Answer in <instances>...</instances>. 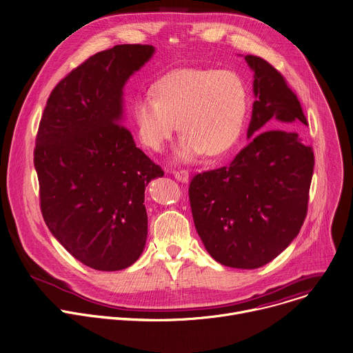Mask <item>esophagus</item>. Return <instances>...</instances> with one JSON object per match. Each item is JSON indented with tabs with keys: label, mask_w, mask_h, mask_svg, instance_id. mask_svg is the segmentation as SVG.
Returning <instances> with one entry per match:
<instances>
[{
	"label": "esophagus",
	"mask_w": 353,
	"mask_h": 353,
	"mask_svg": "<svg viewBox=\"0 0 353 353\" xmlns=\"http://www.w3.org/2000/svg\"><path fill=\"white\" fill-rule=\"evenodd\" d=\"M173 174H174V177H176L179 181H181V183H187L188 179H190L188 170H185V169H174V170H173Z\"/></svg>",
	"instance_id": "34e87169"
}]
</instances>
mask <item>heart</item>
I'll return each mask as SVG.
<instances>
[{
	"label": "heart",
	"mask_w": 353,
	"mask_h": 353,
	"mask_svg": "<svg viewBox=\"0 0 353 353\" xmlns=\"http://www.w3.org/2000/svg\"><path fill=\"white\" fill-rule=\"evenodd\" d=\"M151 95L133 103L139 137L147 148L161 152L177 122L181 140L176 155L180 161L228 152L244 132L251 106L244 79L214 68L172 70L152 84Z\"/></svg>",
	"instance_id": "obj_1"
}]
</instances>
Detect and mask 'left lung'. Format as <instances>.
Wrapping results in <instances>:
<instances>
[{
  "label": "left lung",
  "mask_w": 353,
  "mask_h": 353,
  "mask_svg": "<svg viewBox=\"0 0 353 353\" xmlns=\"http://www.w3.org/2000/svg\"><path fill=\"white\" fill-rule=\"evenodd\" d=\"M245 61L255 72L251 141L228 166L195 174L188 196L209 255L228 268L258 269L298 236L314 154L302 143L298 130L307 121L284 76L261 57Z\"/></svg>",
  "instance_id": "obj_1"
}]
</instances>
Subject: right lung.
Segmentation results:
<instances>
[{
	"instance_id": "right-lung-1",
	"label": "right lung",
	"mask_w": 353,
	"mask_h": 353,
	"mask_svg": "<svg viewBox=\"0 0 353 353\" xmlns=\"http://www.w3.org/2000/svg\"><path fill=\"white\" fill-rule=\"evenodd\" d=\"M147 44L97 52L51 91L34 148L44 221L83 265L102 272L143 254L147 184L163 170L136 147L123 122V85L154 54Z\"/></svg>"
}]
</instances>
